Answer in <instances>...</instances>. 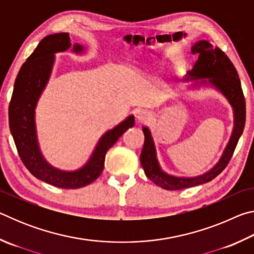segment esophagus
Segmentation results:
<instances>
[{
    "label": "esophagus",
    "mask_w": 254,
    "mask_h": 254,
    "mask_svg": "<svg viewBox=\"0 0 254 254\" xmlns=\"http://www.w3.org/2000/svg\"><path fill=\"white\" fill-rule=\"evenodd\" d=\"M153 118V114L152 112L147 111V110H142L140 111L139 113L136 114V120L141 123H147L148 121H150Z\"/></svg>",
    "instance_id": "obj_1"
}]
</instances>
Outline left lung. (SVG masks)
Returning <instances> with one entry per match:
<instances>
[{"mask_svg": "<svg viewBox=\"0 0 254 254\" xmlns=\"http://www.w3.org/2000/svg\"><path fill=\"white\" fill-rule=\"evenodd\" d=\"M191 53L198 55L191 70H188L184 81L195 80L191 88H199L200 86H210L224 96L233 109V131L229 143L223 151L218 162L212 169L203 175L195 177H177L163 171L157 157V149L154 144L151 131L143 127L144 144L140 156V161L144 174L152 183L167 190H178L206 184L213 180L225 169L231 160L233 152L242 135L246 124V101L241 88V81L238 71L229 57L218 48L206 40H200L191 47Z\"/></svg>", "mask_w": 254, "mask_h": 254, "instance_id": "left-lung-1", "label": "left lung"}]
</instances>
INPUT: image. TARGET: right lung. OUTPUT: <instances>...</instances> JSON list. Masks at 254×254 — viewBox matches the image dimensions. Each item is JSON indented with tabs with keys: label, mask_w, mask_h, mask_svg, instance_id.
<instances>
[{
	"label": "right lung",
	"mask_w": 254,
	"mask_h": 254,
	"mask_svg": "<svg viewBox=\"0 0 254 254\" xmlns=\"http://www.w3.org/2000/svg\"><path fill=\"white\" fill-rule=\"evenodd\" d=\"M70 47L69 33L67 32L50 34L39 42L16 76L8 105V126L21 160L34 177L56 187L76 189L87 186L102 174L107 150L113 147L127 128L134 126V117L130 115L112 130L106 131L87 162L79 169L62 170L46 160L38 142L36 107L53 71L55 54L64 53ZM84 51V46L79 44L72 47V53L77 55Z\"/></svg>",
	"instance_id": "right-lung-1"
}]
</instances>
